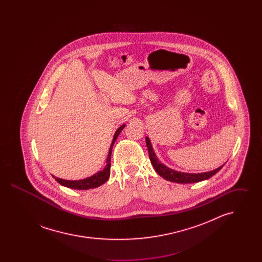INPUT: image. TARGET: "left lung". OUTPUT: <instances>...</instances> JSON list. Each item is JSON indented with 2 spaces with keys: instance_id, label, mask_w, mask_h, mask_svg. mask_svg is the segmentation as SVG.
<instances>
[{
  "instance_id": "obj_1",
  "label": "left lung",
  "mask_w": 262,
  "mask_h": 262,
  "mask_svg": "<svg viewBox=\"0 0 262 262\" xmlns=\"http://www.w3.org/2000/svg\"><path fill=\"white\" fill-rule=\"evenodd\" d=\"M145 141H146V145H147V149H148V154H149L150 162L152 164L154 170L158 173L159 176H161L163 179L173 182V183H178V184H192V183H199L201 181L207 180L209 178H211L212 176L218 173L222 167L220 166L219 168L210 171V172H205V173H198V174H193V173H184V172H178L174 171L173 169L167 167L166 165H164L160 162L157 158V156L155 155V152L152 147L151 141L149 138L145 137Z\"/></svg>"
}]
</instances>
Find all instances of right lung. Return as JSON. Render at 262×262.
<instances>
[{
	"label": "right lung",
	"instance_id": "right-lung-1",
	"mask_svg": "<svg viewBox=\"0 0 262 262\" xmlns=\"http://www.w3.org/2000/svg\"><path fill=\"white\" fill-rule=\"evenodd\" d=\"M125 125H121L115 133L114 137H113L112 143L111 146L109 148V153H108V157L106 159V166L105 168L99 171L96 174H92L88 178H85L83 180H77V181H69V180H62L60 178H57L55 176H53V178L63 187H70V188H74V189H79V190H83V189H90V188H94V187H98L105 184L110 177V168H111V154H112L113 145L116 141V139L119 137V135L121 134V132L124 129Z\"/></svg>",
	"mask_w": 262,
	"mask_h": 262
}]
</instances>
